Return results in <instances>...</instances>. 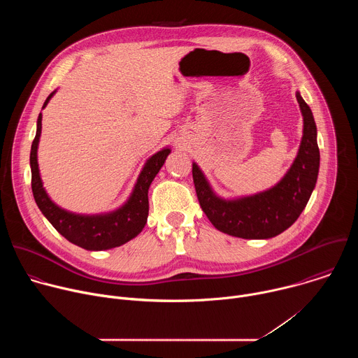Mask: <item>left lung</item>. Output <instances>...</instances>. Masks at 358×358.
<instances>
[{
  "instance_id": "8db88e82",
  "label": "left lung",
  "mask_w": 358,
  "mask_h": 358,
  "mask_svg": "<svg viewBox=\"0 0 358 358\" xmlns=\"http://www.w3.org/2000/svg\"><path fill=\"white\" fill-rule=\"evenodd\" d=\"M296 99L303 116L301 141L293 164L272 188L225 199L214 192L198 164L192 163L199 206L218 231L243 239H269L292 227L304 210L316 187L320 151L313 113L299 92Z\"/></svg>"
}]
</instances>
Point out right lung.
<instances>
[{
  "mask_svg": "<svg viewBox=\"0 0 358 358\" xmlns=\"http://www.w3.org/2000/svg\"><path fill=\"white\" fill-rule=\"evenodd\" d=\"M57 90L50 93L42 109L48 105ZM42 130V115L36 120V134L31 145V185L38 208L52 227L69 242L87 249L103 250L120 246L136 238L144 228L148 217V188L163 167L167 156L171 152L169 147L152 155L141 169L131 195L123 206L115 211L105 214H75L61 208L46 194L38 167V144Z\"/></svg>",
  "mask_w": 358,
  "mask_h": 358,
  "instance_id": "obj_1",
  "label": "right lung"
}]
</instances>
